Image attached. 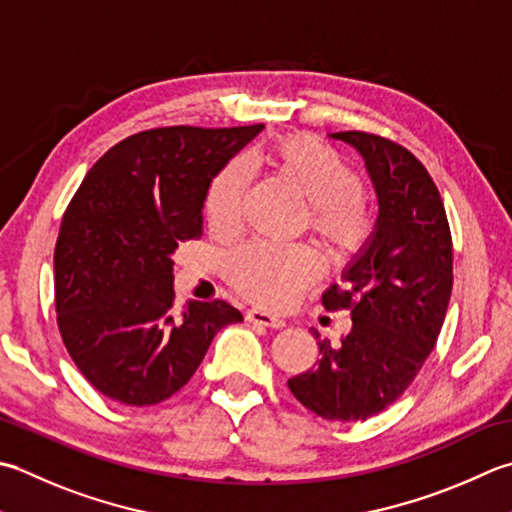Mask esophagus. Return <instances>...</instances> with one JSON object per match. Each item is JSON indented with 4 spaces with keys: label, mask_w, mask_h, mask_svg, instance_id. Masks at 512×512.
Returning a JSON list of instances; mask_svg holds the SVG:
<instances>
[{
    "label": "esophagus",
    "mask_w": 512,
    "mask_h": 512,
    "mask_svg": "<svg viewBox=\"0 0 512 512\" xmlns=\"http://www.w3.org/2000/svg\"><path fill=\"white\" fill-rule=\"evenodd\" d=\"M246 319L250 324L264 326V328H282L286 324L282 317H277L273 313H266V310H259V308H250L246 313Z\"/></svg>",
    "instance_id": "obj_1"
}]
</instances>
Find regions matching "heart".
Instances as JSON below:
<instances>
[{"mask_svg":"<svg viewBox=\"0 0 512 512\" xmlns=\"http://www.w3.org/2000/svg\"><path fill=\"white\" fill-rule=\"evenodd\" d=\"M270 162L310 202L313 228L339 250H357L373 233V217L353 164L322 139L295 135L275 144ZM253 179L248 157L219 170L206 195V217L219 233L237 228ZM317 277L315 257L304 248L250 242L228 259V279L253 302L282 308Z\"/></svg>","mask_w":512,"mask_h":512,"instance_id":"heart-1","label":"heart"}]
</instances>
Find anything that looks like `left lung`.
Wrapping results in <instances>:
<instances>
[{
	"label": "left lung",
	"mask_w": 512,
	"mask_h": 512,
	"mask_svg": "<svg viewBox=\"0 0 512 512\" xmlns=\"http://www.w3.org/2000/svg\"><path fill=\"white\" fill-rule=\"evenodd\" d=\"M364 157L379 215L373 235L322 295L348 308L342 344L319 339L317 364L288 379L290 393L330 422H364L413 384L435 348L453 290V239L442 195L419 159L386 137L333 133Z\"/></svg>",
	"instance_id": "obj_1"
}]
</instances>
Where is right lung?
I'll list each match as a JSON object with an SVG mask.
<instances>
[{
	"mask_svg": "<svg viewBox=\"0 0 512 512\" xmlns=\"http://www.w3.org/2000/svg\"><path fill=\"white\" fill-rule=\"evenodd\" d=\"M262 128L130 135L70 199L55 246L57 326L102 395L126 406L164 402L188 384L219 330L242 322L222 299L177 310L173 253L202 237L210 182Z\"/></svg>",
	"mask_w": 512,
	"mask_h": 512,
	"instance_id": "obj_1",
	"label": "right lung"
}]
</instances>
